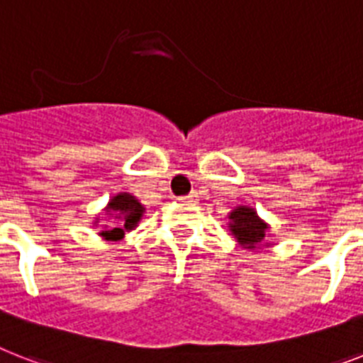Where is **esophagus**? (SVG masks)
<instances>
[{
	"mask_svg": "<svg viewBox=\"0 0 363 363\" xmlns=\"http://www.w3.org/2000/svg\"><path fill=\"white\" fill-rule=\"evenodd\" d=\"M196 197H197L196 191H190V194H188V196L182 197V199H186V201H194V199H196Z\"/></svg>",
	"mask_w": 363,
	"mask_h": 363,
	"instance_id": "1",
	"label": "esophagus"
}]
</instances>
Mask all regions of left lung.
Wrapping results in <instances>:
<instances>
[{"instance_id": "obj_1", "label": "left lung", "mask_w": 363, "mask_h": 363, "mask_svg": "<svg viewBox=\"0 0 363 363\" xmlns=\"http://www.w3.org/2000/svg\"><path fill=\"white\" fill-rule=\"evenodd\" d=\"M231 223V233L235 235L238 242L242 244L244 248H255L259 244H263L264 235L268 231V225L259 220L255 211L250 207H238L231 212L229 216Z\"/></svg>"}]
</instances>
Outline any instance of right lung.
<instances>
[{
	"label": "right lung",
	"mask_w": 363,
	"mask_h": 363,
	"mask_svg": "<svg viewBox=\"0 0 363 363\" xmlns=\"http://www.w3.org/2000/svg\"><path fill=\"white\" fill-rule=\"evenodd\" d=\"M106 211L110 212L111 216L115 218V228H110L108 231H102V237L106 238H121L125 235V231L135 228L138 222L141 220V214H143V207H141L138 199L130 194H119L115 196L110 203H108V208Z\"/></svg>",
	"instance_id": "obj_1"
}]
</instances>
